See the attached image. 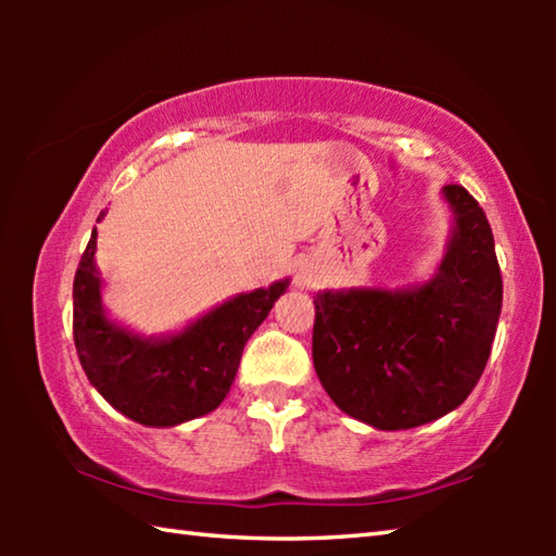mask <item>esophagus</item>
<instances>
[{"instance_id": "1", "label": "esophagus", "mask_w": 556, "mask_h": 556, "mask_svg": "<svg viewBox=\"0 0 556 556\" xmlns=\"http://www.w3.org/2000/svg\"><path fill=\"white\" fill-rule=\"evenodd\" d=\"M299 281H301V285H312V277H306V275H301V277H299Z\"/></svg>"}]
</instances>
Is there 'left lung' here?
<instances>
[{
    "mask_svg": "<svg viewBox=\"0 0 556 556\" xmlns=\"http://www.w3.org/2000/svg\"><path fill=\"white\" fill-rule=\"evenodd\" d=\"M456 215L427 285L314 296V368L338 407L375 429H412L464 402L491 357L503 306L493 230L464 186H444Z\"/></svg>",
    "mask_w": 556,
    "mask_h": 556,
    "instance_id": "8db88e82",
    "label": "left lung"
}]
</instances>
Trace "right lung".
Segmentation results:
<instances>
[{
	"instance_id": "right-lung-1",
	"label": "right lung",
	"mask_w": 556,
	"mask_h": 556,
	"mask_svg": "<svg viewBox=\"0 0 556 556\" xmlns=\"http://www.w3.org/2000/svg\"><path fill=\"white\" fill-rule=\"evenodd\" d=\"M96 248L92 230L73 279V341L92 388L144 427H176L213 412L238 375L244 343L289 281L225 301L184 333L144 341L102 314Z\"/></svg>"
}]
</instances>
